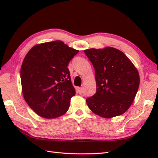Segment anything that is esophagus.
<instances>
[{"instance_id": "34e87169", "label": "esophagus", "mask_w": 158, "mask_h": 158, "mask_svg": "<svg viewBox=\"0 0 158 158\" xmlns=\"http://www.w3.org/2000/svg\"><path fill=\"white\" fill-rule=\"evenodd\" d=\"M77 92H78V93H79V94H81L82 92H83V89L81 87H79L77 88Z\"/></svg>"}]
</instances>
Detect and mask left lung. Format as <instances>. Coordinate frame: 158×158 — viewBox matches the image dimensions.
Listing matches in <instances>:
<instances>
[{"instance_id": "left-lung-1", "label": "left lung", "mask_w": 158, "mask_h": 158, "mask_svg": "<svg viewBox=\"0 0 158 158\" xmlns=\"http://www.w3.org/2000/svg\"><path fill=\"white\" fill-rule=\"evenodd\" d=\"M95 68V94L86 99L93 113L105 118L124 114L139 86V74L127 56L114 47L84 51Z\"/></svg>"}]
</instances>
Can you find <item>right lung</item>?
I'll return each instance as SVG.
<instances>
[{"label":"right lung","instance_id":"right-lung-1","mask_svg":"<svg viewBox=\"0 0 158 158\" xmlns=\"http://www.w3.org/2000/svg\"><path fill=\"white\" fill-rule=\"evenodd\" d=\"M78 52L56 40L36 44L26 55L20 71L22 93L40 116L52 119L68 111L76 92L67 67Z\"/></svg>","mask_w":158,"mask_h":158}]
</instances>
